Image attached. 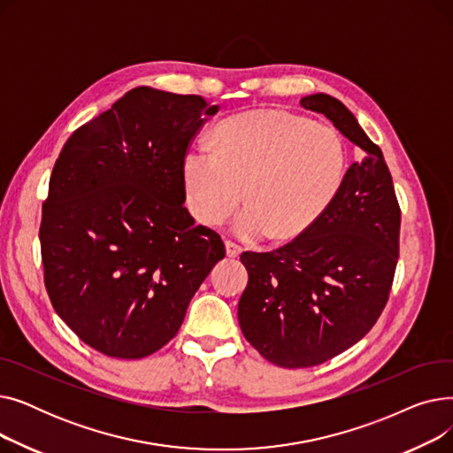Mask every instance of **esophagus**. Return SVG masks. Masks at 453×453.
Returning <instances> with one entry per match:
<instances>
[{
    "label": "esophagus",
    "mask_w": 453,
    "mask_h": 453,
    "mask_svg": "<svg viewBox=\"0 0 453 453\" xmlns=\"http://www.w3.org/2000/svg\"><path fill=\"white\" fill-rule=\"evenodd\" d=\"M226 253H227V257H239L242 253V248L231 241H226Z\"/></svg>",
    "instance_id": "esophagus-1"
}]
</instances>
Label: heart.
I'll return each instance as SVG.
<instances>
[{
  "label": "heart",
  "instance_id": "heart-1",
  "mask_svg": "<svg viewBox=\"0 0 453 453\" xmlns=\"http://www.w3.org/2000/svg\"><path fill=\"white\" fill-rule=\"evenodd\" d=\"M214 150L188 147L181 157L185 203L209 227L233 222L244 241L288 242L311 231L338 196L347 149L336 128L284 110H251L214 130Z\"/></svg>",
  "mask_w": 453,
  "mask_h": 453
}]
</instances>
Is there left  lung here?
<instances>
[{
    "label": "left lung",
    "mask_w": 453,
    "mask_h": 453,
    "mask_svg": "<svg viewBox=\"0 0 453 453\" xmlns=\"http://www.w3.org/2000/svg\"><path fill=\"white\" fill-rule=\"evenodd\" d=\"M301 106L323 113L362 150L321 220L270 253L241 255L246 340L279 367H314L360 342L388 303L398 260L400 207L384 154L347 106L326 93Z\"/></svg>",
    "instance_id": "8db88e82"
}]
</instances>
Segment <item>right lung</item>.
Instances as JSON below:
<instances>
[{
	"label": "right lung",
	"mask_w": 453,
	"mask_h": 453,
	"mask_svg": "<svg viewBox=\"0 0 453 453\" xmlns=\"http://www.w3.org/2000/svg\"><path fill=\"white\" fill-rule=\"evenodd\" d=\"M220 108L200 95L139 86L71 135L42 207L43 280L57 314L95 350L137 360L180 330L226 257L195 226L181 157Z\"/></svg>",
	"instance_id": "right-lung-1"
}]
</instances>
